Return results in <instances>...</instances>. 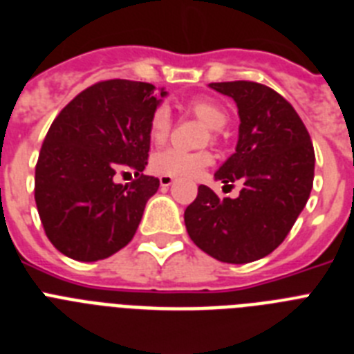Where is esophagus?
Here are the masks:
<instances>
[{"label":"esophagus","instance_id":"1","mask_svg":"<svg viewBox=\"0 0 354 354\" xmlns=\"http://www.w3.org/2000/svg\"><path fill=\"white\" fill-rule=\"evenodd\" d=\"M174 183V178L172 176H160V185L162 187H169Z\"/></svg>","mask_w":354,"mask_h":354}]
</instances>
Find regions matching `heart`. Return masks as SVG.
Returning <instances> with one entry per match:
<instances>
[{"label":"heart","mask_w":354,"mask_h":354,"mask_svg":"<svg viewBox=\"0 0 354 354\" xmlns=\"http://www.w3.org/2000/svg\"><path fill=\"white\" fill-rule=\"evenodd\" d=\"M189 111L194 115L198 120H201L205 126H209L214 131H219L227 126L228 115L227 111L212 102V100L196 99L187 104ZM171 111L165 106H160L153 111L149 120V136L154 144H163L167 140L169 131H171ZM212 163V154L209 151H182L176 147H167L151 156V171L162 176H182L194 178L198 176L205 167Z\"/></svg>","instance_id":"b5f03b06"}]
</instances>
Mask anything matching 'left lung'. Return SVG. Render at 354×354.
Listing matches in <instances>:
<instances>
[{
  "instance_id": "1",
  "label": "left lung",
  "mask_w": 354,
  "mask_h": 354,
  "mask_svg": "<svg viewBox=\"0 0 354 354\" xmlns=\"http://www.w3.org/2000/svg\"><path fill=\"white\" fill-rule=\"evenodd\" d=\"M210 88L232 97L241 120L236 153L214 178L225 187L239 180L243 189L232 200L200 185L183 214L185 227L214 259L252 263L284 241L306 207L313 187V144L292 104L268 86L234 81Z\"/></svg>"
}]
</instances>
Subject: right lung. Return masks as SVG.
Masks as SVG:
<instances>
[{"label":"right lung","instance_id":"add662e5","mask_svg":"<svg viewBox=\"0 0 354 354\" xmlns=\"http://www.w3.org/2000/svg\"><path fill=\"white\" fill-rule=\"evenodd\" d=\"M113 79L86 88L52 122L35 165L44 232L75 261L106 259L131 241L160 180L145 176L149 120L167 91ZM136 171L122 186L114 174Z\"/></svg>","mask_w":354,"mask_h":354}]
</instances>
